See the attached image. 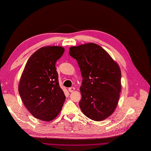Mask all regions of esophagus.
Masks as SVG:
<instances>
[{"instance_id": "1", "label": "esophagus", "mask_w": 151, "mask_h": 151, "mask_svg": "<svg viewBox=\"0 0 151 151\" xmlns=\"http://www.w3.org/2000/svg\"><path fill=\"white\" fill-rule=\"evenodd\" d=\"M75 91V88H74V87H72V88H68V91H69L70 93H72L73 91Z\"/></svg>"}]
</instances>
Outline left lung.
Wrapping results in <instances>:
<instances>
[{
  "mask_svg": "<svg viewBox=\"0 0 151 151\" xmlns=\"http://www.w3.org/2000/svg\"><path fill=\"white\" fill-rule=\"evenodd\" d=\"M83 76L79 106L90 119L103 121L115 110L121 92L118 63L99 45L93 43L70 48Z\"/></svg>",
  "mask_w": 151,
  "mask_h": 151,
  "instance_id": "1",
  "label": "left lung"
}]
</instances>
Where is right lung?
Returning <instances> with one entry per match:
<instances>
[{
  "instance_id": "obj_1",
  "label": "right lung",
  "mask_w": 151,
  "mask_h": 151,
  "mask_svg": "<svg viewBox=\"0 0 151 151\" xmlns=\"http://www.w3.org/2000/svg\"><path fill=\"white\" fill-rule=\"evenodd\" d=\"M64 51L60 46L38 49L31 55L22 73L18 87L22 101L32 115L42 121L54 120L65 100L55 67Z\"/></svg>"
}]
</instances>
